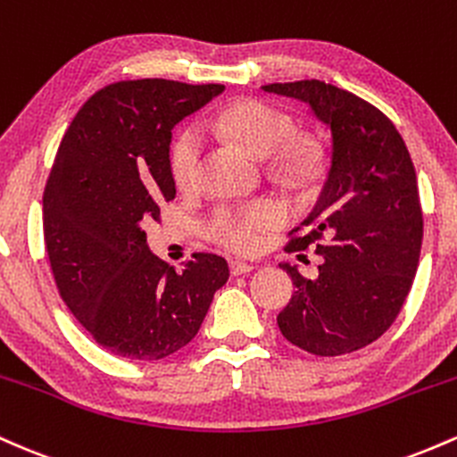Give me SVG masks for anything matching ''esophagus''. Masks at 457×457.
<instances>
[{
    "mask_svg": "<svg viewBox=\"0 0 457 457\" xmlns=\"http://www.w3.org/2000/svg\"><path fill=\"white\" fill-rule=\"evenodd\" d=\"M253 269H255V266L251 264V262H243V260H234V262H229V270H232V275H234V277H238V275H246V272H251Z\"/></svg>",
    "mask_w": 457,
    "mask_h": 457,
    "instance_id": "34e87169",
    "label": "esophagus"
}]
</instances>
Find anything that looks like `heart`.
<instances>
[{
    "label": "heart",
    "mask_w": 457,
    "mask_h": 457,
    "mask_svg": "<svg viewBox=\"0 0 457 457\" xmlns=\"http://www.w3.org/2000/svg\"><path fill=\"white\" fill-rule=\"evenodd\" d=\"M214 133L232 139L260 159L275 156V167L287 178H305L313 170V150L295 137L290 115L269 103L240 101L225 107L211 122ZM202 141L195 129H182L170 150L171 178L182 191L197 185ZM287 212L277 199H258L245 206L219 208L206 229L212 240L238 253L260 249L270 229L286 223Z\"/></svg>",
    "instance_id": "obj_1"
}]
</instances>
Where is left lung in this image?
<instances>
[{
    "label": "left lung",
    "instance_id": "1",
    "mask_svg": "<svg viewBox=\"0 0 457 457\" xmlns=\"http://www.w3.org/2000/svg\"><path fill=\"white\" fill-rule=\"evenodd\" d=\"M262 90L309 104L333 139L322 195L286 246H316L322 264L316 279L279 264L296 292L277 324L312 354L354 353L395 322L419 266L423 214L411 154L391 120L353 92L318 79Z\"/></svg>",
    "mask_w": 457,
    "mask_h": 457
}]
</instances>
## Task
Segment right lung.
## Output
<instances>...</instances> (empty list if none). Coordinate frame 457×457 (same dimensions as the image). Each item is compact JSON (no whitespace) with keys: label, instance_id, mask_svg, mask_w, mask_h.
<instances>
[{"label":"right lung","instance_id":"right-lung-1","mask_svg":"<svg viewBox=\"0 0 457 457\" xmlns=\"http://www.w3.org/2000/svg\"><path fill=\"white\" fill-rule=\"evenodd\" d=\"M223 90L112 83L87 98L57 148L43 195L46 255L66 307L109 353L159 361L185 348L228 281V262L214 253L174 270L144 229L176 197L171 129Z\"/></svg>","mask_w":457,"mask_h":457}]
</instances>
